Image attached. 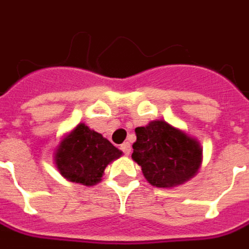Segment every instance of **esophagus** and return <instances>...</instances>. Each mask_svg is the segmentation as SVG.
Here are the masks:
<instances>
[{
	"mask_svg": "<svg viewBox=\"0 0 249 249\" xmlns=\"http://www.w3.org/2000/svg\"><path fill=\"white\" fill-rule=\"evenodd\" d=\"M121 149L124 155H130V152H131V146H130L128 142H123V144L121 145Z\"/></svg>",
	"mask_w": 249,
	"mask_h": 249,
	"instance_id": "obj_1",
	"label": "esophagus"
}]
</instances>
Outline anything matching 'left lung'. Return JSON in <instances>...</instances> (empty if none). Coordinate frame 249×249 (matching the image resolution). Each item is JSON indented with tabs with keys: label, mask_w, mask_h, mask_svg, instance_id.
<instances>
[{
	"label": "left lung",
	"mask_w": 249,
	"mask_h": 249,
	"mask_svg": "<svg viewBox=\"0 0 249 249\" xmlns=\"http://www.w3.org/2000/svg\"><path fill=\"white\" fill-rule=\"evenodd\" d=\"M131 158L141 166L146 181L158 188H174L189 181L201 166L203 149L197 140L164 121L136 128Z\"/></svg>",
	"instance_id": "left-lung-1"
}]
</instances>
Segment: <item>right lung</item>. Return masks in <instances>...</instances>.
Returning a JSON list of instances; mask_svg holds the SVG:
<instances>
[{
  "mask_svg": "<svg viewBox=\"0 0 249 249\" xmlns=\"http://www.w3.org/2000/svg\"><path fill=\"white\" fill-rule=\"evenodd\" d=\"M121 156L122 151L107 138L79 123L58 144L54 163L68 181L93 186L101 181L105 167Z\"/></svg>",
  "mask_w": 249,
  "mask_h": 249,
  "instance_id": "1",
  "label": "right lung"
}]
</instances>
